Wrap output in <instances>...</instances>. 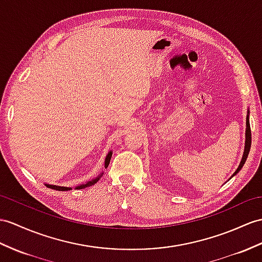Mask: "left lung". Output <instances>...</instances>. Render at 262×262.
Returning a JSON list of instances; mask_svg holds the SVG:
<instances>
[{
	"label": "left lung",
	"instance_id": "1",
	"mask_svg": "<svg viewBox=\"0 0 262 262\" xmlns=\"http://www.w3.org/2000/svg\"><path fill=\"white\" fill-rule=\"evenodd\" d=\"M247 129H246V145H245V152H244V156H242V159H241V162L239 164V167L237 169V171L234 172L233 176H235L238 173V172L241 170V168L244 167V164L247 160L248 158V155H249V151H250V146H251V129H250V123H249V111H248V116H247ZM232 176V177H233Z\"/></svg>",
	"mask_w": 262,
	"mask_h": 262
}]
</instances>
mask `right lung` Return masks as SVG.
Instances as JSON below:
<instances>
[{"instance_id": "obj_1", "label": "right lung", "mask_w": 262, "mask_h": 262, "mask_svg": "<svg viewBox=\"0 0 262 262\" xmlns=\"http://www.w3.org/2000/svg\"><path fill=\"white\" fill-rule=\"evenodd\" d=\"M111 157H112V152L110 151L109 153H107V156H106V158H105V161H104V168H107V165H109L110 160H111ZM102 174H103V173H101V174H100V176H98L97 178H94L93 180H90V181H88V182H85V183L80 184V186H76V187H75V189H76V190H78V189H84V188H86V187H91V186H93L94 183H97V182L101 179ZM44 184H46V186H47L48 188H50V189H54V190H59V191H68V190H71V189H72V188H69V187L53 186V184H48V183H44Z\"/></svg>"}]
</instances>
